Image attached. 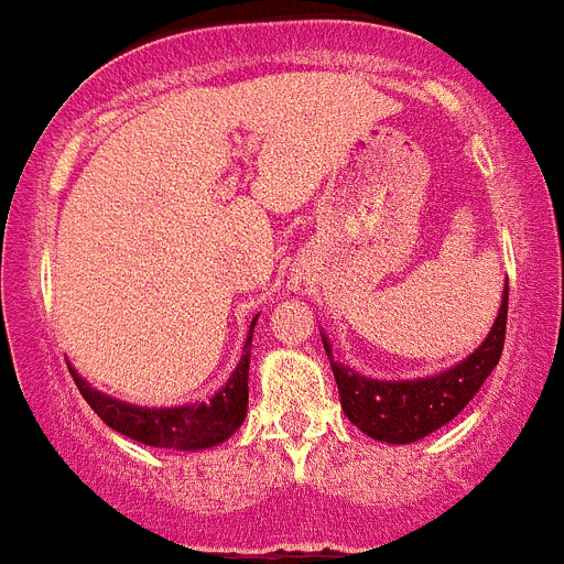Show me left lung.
Instances as JSON below:
<instances>
[{
  "label": "left lung",
  "instance_id": "left-lung-1",
  "mask_svg": "<svg viewBox=\"0 0 564 564\" xmlns=\"http://www.w3.org/2000/svg\"><path fill=\"white\" fill-rule=\"evenodd\" d=\"M506 322L508 285L500 316L486 341L452 370L432 378H417V381H376V378L358 376L350 367H338L333 361L330 344L322 338L333 376H336L344 415L350 417L364 435L383 443H415L430 432L441 430L443 423H449L477 395L482 381L497 367L502 356V341H506Z\"/></svg>",
  "mask_w": 564,
  "mask_h": 564
}]
</instances>
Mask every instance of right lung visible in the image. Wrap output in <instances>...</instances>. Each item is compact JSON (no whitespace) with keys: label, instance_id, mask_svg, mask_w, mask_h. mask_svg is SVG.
Returning <instances> with one entry per match:
<instances>
[{"label":"right lung","instance_id":"add662e5","mask_svg":"<svg viewBox=\"0 0 564 564\" xmlns=\"http://www.w3.org/2000/svg\"><path fill=\"white\" fill-rule=\"evenodd\" d=\"M257 322H251V333ZM251 333H248L246 352L239 358L237 370L231 372L228 383L208 401L186 403V406H172V410H147V406H132V403L115 401L104 392L93 390L84 378L76 381L84 401L93 406L98 417L107 423L109 430L121 432L138 443H147L154 449H208L217 446L226 437L239 430V423L246 421L248 410V364H251Z\"/></svg>","mask_w":564,"mask_h":564}]
</instances>
